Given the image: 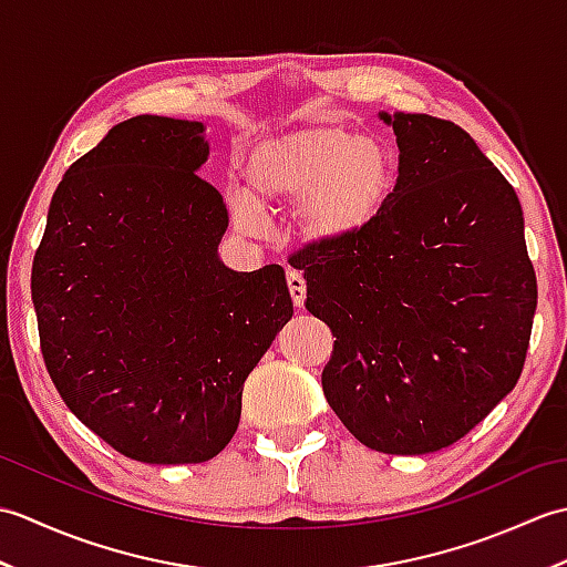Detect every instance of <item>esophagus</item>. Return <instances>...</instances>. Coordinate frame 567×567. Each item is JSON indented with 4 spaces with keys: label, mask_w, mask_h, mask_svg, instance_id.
I'll return each instance as SVG.
<instances>
[{
    "label": "esophagus",
    "mask_w": 567,
    "mask_h": 567,
    "mask_svg": "<svg viewBox=\"0 0 567 567\" xmlns=\"http://www.w3.org/2000/svg\"><path fill=\"white\" fill-rule=\"evenodd\" d=\"M287 287H290V295H292V302L297 309L305 307V299H307V282L305 277L299 272H287Z\"/></svg>",
    "instance_id": "1"
}]
</instances>
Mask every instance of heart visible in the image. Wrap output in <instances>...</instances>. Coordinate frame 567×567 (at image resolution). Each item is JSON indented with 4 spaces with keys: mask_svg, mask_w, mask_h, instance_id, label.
<instances>
[{
    "mask_svg": "<svg viewBox=\"0 0 567 567\" xmlns=\"http://www.w3.org/2000/svg\"><path fill=\"white\" fill-rule=\"evenodd\" d=\"M250 195H228L234 226L252 234L258 207L297 202V228L315 246H341L375 224L394 185V158L375 136L309 126L260 141L246 161Z\"/></svg>",
    "mask_w": 567,
    "mask_h": 567,
    "instance_id": "b5f03b06",
    "label": "heart"
}]
</instances>
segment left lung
I'll return each instance as SVG.
<instances>
[{
  "label": "left lung",
  "mask_w": 567,
  "mask_h": 567,
  "mask_svg": "<svg viewBox=\"0 0 567 567\" xmlns=\"http://www.w3.org/2000/svg\"><path fill=\"white\" fill-rule=\"evenodd\" d=\"M392 126L400 175L382 214L341 246H307L305 307L336 336L327 402L372 451L424 455L473 431L519 380L536 272L519 197L461 126Z\"/></svg>",
  "instance_id": "1"
}]
</instances>
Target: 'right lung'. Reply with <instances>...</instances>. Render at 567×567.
Wrapping results in <instances>:
<instances>
[{
	"label": "right lung",
	"mask_w": 567,
	"mask_h": 567,
	"mask_svg": "<svg viewBox=\"0 0 567 567\" xmlns=\"http://www.w3.org/2000/svg\"><path fill=\"white\" fill-rule=\"evenodd\" d=\"M204 124L134 116L68 167L31 270L48 375L114 451L204 463L234 439L250 370L287 321L280 265L219 260L228 226Z\"/></svg>",
	"instance_id": "add662e5"
}]
</instances>
